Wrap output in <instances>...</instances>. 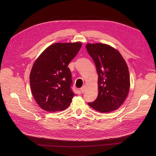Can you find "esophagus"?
Listing matches in <instances>:
<instances>
[{
    "instance_id": "1",
    "label": "esophagus",
    "mask_w": 156,
    "mask_h": 156,
    "mask_svg": "<svg viewBox=\"0 0 156 156\" xmlns=\"http://www.w3.org/2000/svg\"><path fill=\"white\" fill-rule=\"evenodd\" d=\"M85 89H86V86L85 85H83L81 88V91L82 93H84V91H85Z\"/></svg>"
}]
</instances>
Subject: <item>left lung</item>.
<instances>
[{
	"mask_svg": "<svg viewBox=\"0 0 156 156\" xmlns=\"http://www.w3.org/2000/svg\"><path fill=\"white\" fill-rule=\"evenodd\" d=\"M86 48L98 75V97L88 104L101 112L115 111L129 90V73L126 61L119 51L107 44H87Z\"/></svg>",
	"mask_w": 156,
	"mask_h": 156,
	"instance_id": "obj_1",
	"label": "left lung"
}]
</instances>
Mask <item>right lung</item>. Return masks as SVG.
Instances as JSON below:
<instances>
[{
	"label": "right lung",
	"mask_w": 156,
	"mask_h": 156,
	"mask_svg": "<svg viewBox=\"0 0 156 156\" xmlns=\"http://www.w3.org/2000/svg\"><path fill=\"white\" fill-rule=\"evenodd\" d=\"M81 43H56L36 59L30 74L32 95L38 105L49 112L63 111L75 94L68 66L81 48Z\"/></svg>",
	"instance_id": "obj_1"
}]
</instances>
